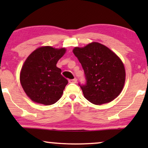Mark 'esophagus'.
I'll list each match as a JSON object with an SVG mask.
<instances>
[{"label": "esophagus", "instance_id": "obj_1", "mask_svg": "<svg viewBox=\"0 0 148 148\" xmlns=\"http://www.w3.org/2000/svg\"><path fill=\"white\" fill-rule=\"evenodd\" d=\"M77 79L76 78H75V79H69V82L70 83V84H76L77 83Z\"/></svg>", "mask_w": 148, "mask_h": 148}]
</instances>
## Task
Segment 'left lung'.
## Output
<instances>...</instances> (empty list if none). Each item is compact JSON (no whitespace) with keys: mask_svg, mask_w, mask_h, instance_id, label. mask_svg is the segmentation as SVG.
<instances>
[{"mask_svg":"<svg viewBox=\"0 0 148 148\" xmlns=\"http://www.w3.org/2000/svg\"><path fill=\"white\" fill-rule=\"evenodd\" d=\"M82 64L86 84L79 85L85 98L101 105L112 101L120 94L125 82L122 60L108 47L92 42L73 50Z\"/></svg>","mask_w":148,"mask_h":148,"instance_id":"left-lung-1","label":"left lung"}]
</instances>
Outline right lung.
Returning <instances> with one entry per match:
<instances>
[{"instance_id":"add662e5","label":"right lung","mask_w":148,"mask_h":148,"mask_svg":"<svg viewBox=\"0 0 148 148\" xmlns=\"http://www.w3.org/2000/svg\"><path fill=\"white\" fill-rule=\"evenodd\" d=\"M66 52L64 48H38L27 58L21 68L20 82L24 92L34 102L51 105L61 98L68 84L56 66Z\"/></svg>"}]
</instances>
